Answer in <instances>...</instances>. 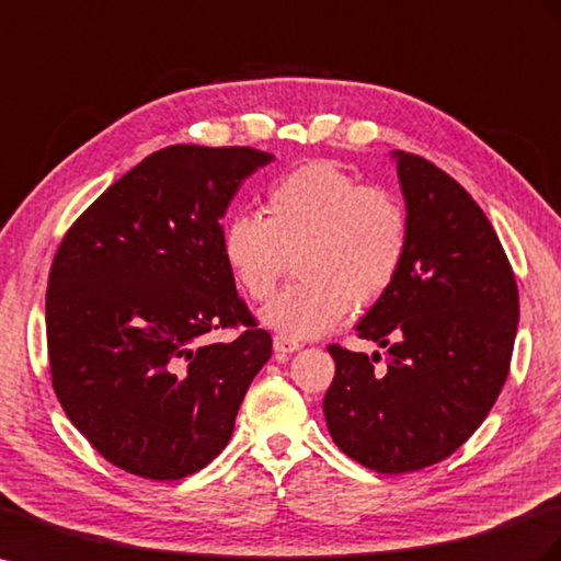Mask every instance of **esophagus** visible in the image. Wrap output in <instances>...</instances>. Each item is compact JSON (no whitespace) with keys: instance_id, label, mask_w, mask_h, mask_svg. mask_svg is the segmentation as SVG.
<instances>
[{"instance_id":"obj_1","label":"esophagus","mask_w":561,"mask_h":561,"mask_svg":"<svg viewBox=\"0 0 561 561\" xmlns=\"http://www.w3.org/2000/svg\"><path fill=\"white\" fill-rule=\"evenodd\" d=\"M301 350V344L299 342H290V340H285V337H274V352L276 354H293V352H299Z\"/></svg>"}]
</instances>
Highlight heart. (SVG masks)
Returning <instances> with one entry per match:
<instances>
[{
    "mask_svg": "<svg viewBox=\"0 0 561 561\" xmlns=\"http://www.w3.org/2000/svg\"><path fill=\"white\" fill-rule=\"evenodd\" d=\"M266 219L254 211L226 221L221 252L250 299L276 293L297 264V283L262 311L278 337L325 335L356 307L375 305L397 283L411 243V219L397 193L360 184L332 162H307L266 191Z\"/></svg>",
    "mask_w": 561,
    "mask_h": 561,
    "instance_id": "obj_1",
    "label": "heart"
}]
</instances>
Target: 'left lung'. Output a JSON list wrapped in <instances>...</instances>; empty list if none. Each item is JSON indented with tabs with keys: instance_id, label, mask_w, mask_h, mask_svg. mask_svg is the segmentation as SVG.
<instances>
[{
	"instance_id": "left-lung-1",
	"label": "left lung",
	"mask_w": 561,
	"mask_h": 561,
	"mask_svg": "<svg viewBox=\"0 0 561 561\" xmlns=\"http://www.w3.org/2000/svg\"><path fill=\"white\" fill-rule=\"evenodd\" d=\"M411 219L405 264L360 318L377 354L330 344L335 380L323 413L342 453L382 474L446 460L486 420L501 393L519 323V293L491 221L430 160L393 153Z\"/></svg>"
}]
</instances>
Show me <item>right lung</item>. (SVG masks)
I'll use <instances>...</instances> for the list:
<instances>
[{"label": "right lung", "mask_w": 561, "mask_h": 561, "mask_svg": "<svg viewBox=\"0 0 561 561\" xmlns=\"http://www.w3.org/2000/svg\"><path fill=\"white\" fill-rule=\"evenodd\" d=\"M274 160L250 146H168L64 236L47 287L51 385L89 444L129 474L174 481L215 460L271 356L236 293L221 217ZM233 343L206 342L219 327Z\"/></svg>", "instance_id": "obj_1"}]
</instances>
